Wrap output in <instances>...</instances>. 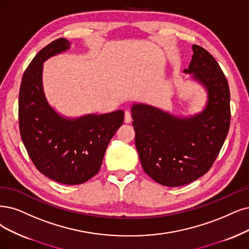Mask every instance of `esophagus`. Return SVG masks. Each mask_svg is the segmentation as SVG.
<instances>
[{"mask_svg": "<svg viewBox=\"0 0 249 249\" xmlns=\"http://www.w3.org/2000/svg\"><path fill=\"white\" fill-rule=\"evenodd\" d=\"M125 123H130L132 121V117H131V113L130 110H125Z\"/></svg>", "mask_w": 249, "mask_h": 249, "instance_id": "34e87169", "label": "esophagus"}]
</instances>
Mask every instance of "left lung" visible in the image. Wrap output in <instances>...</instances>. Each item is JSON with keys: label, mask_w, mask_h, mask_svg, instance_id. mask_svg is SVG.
Listing matches in <instances>:
<instances>
[{"label": "left lung", "mask_w": 249, "mask_h": 249, "mask_svg": "<svg viewBox=\"0 0 249 249\" xmlns=\"http://www.w3.org/2000/svg\"><path fill=\"white\" fill-rule=\"evenodd\" d=\"M189 70L208 90L203 113L178 119L145 105L132 107L135 146L142 169L160 185L179 187L204 176L225 142L231 121L228 80L207 50L193 45Z\"/></svg>", "instance_id": "obj_1"}]
</instances>
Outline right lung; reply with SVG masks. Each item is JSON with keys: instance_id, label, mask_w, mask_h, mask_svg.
Masks as SVG:
<instances>
[{"instance_id": "obj_1", "label": "right lung", "mask_w": 249, "mask_h": 249, "mask_svg": "<svg viewBox=\"0 0 249 249\" xmlns=\"http://www.w3.org/2000/svg\"><path fill=\"white\" fill-rule=\"evenodd\" d=\"M60 38L44 47L26 68L19 90L18 120L23 144L36 168L63 185H80L100 169L107 144L124 122L122 110L66 120L47 104L43 62L69 49Z\"/></svg>"}]
</instances>
